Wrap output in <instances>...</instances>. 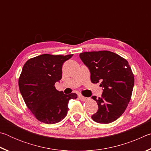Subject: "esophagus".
<instances>
[{"instance_id":"esophagus-1","label":"esophagus","mask_w":151,"mask_h":151,"mask_svg":"<svg viewBox=\"0 0 151 151\" xmlns=\"http://www.w3.org/2000/svg\"><path fill=\"white\" fill-rule=\"evenodd\" d=\"M79 99H80V100L82 101H86L88 100V98H86V97H85L82 95H80L79 96Z\"/></svg>"}]
</instances>
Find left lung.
Segmentation results:
<instances>
[{
  "label": "left lung",
  "mask_w": 151,
  "mask_h": 151,
  "mask_svg": "<svg viewBox=\"0 0 151 151\" xmlns=\"http://www.w3.org/2000/svg\"><path fill=\"white\" fill-rule=\"evenodd\" d=\"M79 56L90 70L92 83H101L104 87L101 97L92 96L99 106L92 119L101 124L114 122L131 101L134 83L131 66L125 58L109 50L85 52Z\"/></svg>",
  "instance_id": "1"
}]
</instances>
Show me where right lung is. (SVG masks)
Wrapping results in <instances>:
<instances>
[{
	"label": "right lung",
	"instance_id": "1",
	"mask_svg": "<svg viewBox=\"0 0 151 151\" xmlns=\"http://www.w3.org/2000/svg\"><path fill=\"white\" fill-rule=\"evenodd\" d=\"M73 55L44 54L28 60L19 78V86L28 108L39 121L51 124L65 118L68 103L77 94H64L55 88L62 78L64 62Z\"/></svg>",
	"mask_w": 151,
	"mask_h": 151
}]
</instances>
